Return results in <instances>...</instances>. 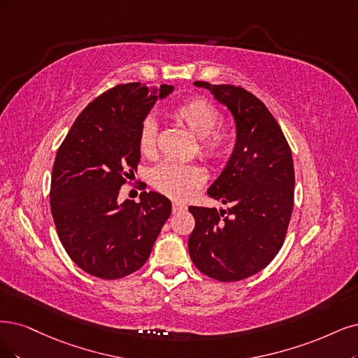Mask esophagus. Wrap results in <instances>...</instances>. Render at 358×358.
I'll return each mask as SVG.
<instances>
[{
	"label": "esophagus",
	"instance_id": "esophagus-1",
	"mask_svg": "<svg viewBox=\"0 0 358 358\" xmlns=\"http://www.w3.org/2000/svg\"><path fill=\"white\" fill-rule=\"evenodd\" d=\"M182 209H186V205L181 202H172V210H174V213H178V210H182Z\"/></svg>",
	"mask_w": 358,
	"mask_h": 358
}]
</instances>
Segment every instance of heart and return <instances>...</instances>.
I'll return each instance as SVG.
<instances>
[{
  "label": "heart",
  "instance_id": "1",
  "mask_svg": "<svg viewBox=\"0 0 358 358\" xmlns=\"http://www.w3.org/2000/svg\"><path fill=\"white\" fill-rule=\"evenodd\" d=\"M172 119L187 128L199 141V153L210 164H222L233 149L234 131L229 124L218 122V106L202 96H193L169 110ZM138 150L144 156H153L156 150V124L144 119L138 129ZM206 181V172L199 164L162 162L152 172V184L159 192L176 199H186Z\"/></svg>",
  "mask_w": 358,
  "mask_h": 358
}]
</instances>
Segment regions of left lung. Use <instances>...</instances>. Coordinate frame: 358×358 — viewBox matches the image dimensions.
<instances>
[{
  "instance_id": "1",
  "label": "left lung",
  "mask_w": 358,
  "mask_h": 358,
  "mask_svg": "<svg viewBox=\"0 0 358 358\" xmlns=\"http://www.w3.org/2000/svg\"><path fill=\"white\" fill-rule=\"evenodd\" d=\"M194 85L227 106L237 137L229 164L208 189L229 208H189L196 221L189 254L210 279L243 280L266 268L285 242L295 193L292 152L280 125L252 92L229 84Z\"/></svg>"
}]
</instances>
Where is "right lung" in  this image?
Instances as JSON below:
<instances>
[{"mask_svg":"<svg viewBox=\"0 0 358 358\" xmlns=\"http://www.w3.org/2000/svg\"><path fill=\"white\" fill-rule=\"evenodd\" d=\"M172 85L119 84L79 113L56 155L50 206L59 239L76 266L104 280L122 279L150 257L171 215V202L143 192L117 203L140 162L138 129Z\"/></svg>","mask_w":358,"mask_h":358,"instance_id":"obj_1","label":"right lung"}]
</instances>
